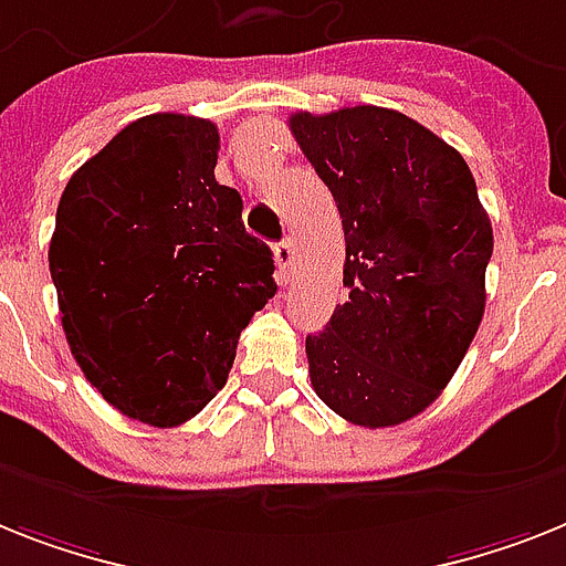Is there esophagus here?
<instances>
[{
	"mask_svg": "<svg viewBox=\"0 0 566 566\" xmlns=\"http://www.w3.org/2000/svg\"><path fill=\"white\" fill-rule=\"evenodd\" d=\"M274 263H277V280L280 283H286L289 280V269L294 263V242L283 240L274 245Z\"/></svg>",
	"mask_w": 566,
	"mask_h": 566,
	"instance_id": "1",
	"label": "esophagus"
}]
</instances>
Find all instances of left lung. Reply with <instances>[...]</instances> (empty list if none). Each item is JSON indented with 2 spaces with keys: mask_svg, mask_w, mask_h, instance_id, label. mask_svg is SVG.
<instances>
[{
  "mask_svg": "<svg viewBox=\"0 0 566 566\" xmlns=\"http://www.w3.org/2000/svg\"><path fill=\"white\" fill-rule=\"evenodd\" d=\"M338 205L349 297L306 338L315 394L353 424L422 413L460 367L485 310L494 237L465 158L381 106L289 118Z\"/></svg>",
  "mask_w": 566,
  "mask_h": 566,
  "instance_id": "8db88e82",
  "label": "left lung"
}]
</instances>
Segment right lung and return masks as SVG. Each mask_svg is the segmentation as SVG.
Segmentation results:
<instances>
[{
    "instance_id": "add662e5",
    "label": "right lung",
    "mask_w": 566,
    "mask_h": 566,
    "mask_svg": "<svg viewBox=\"0 0 566 566\" xmlns=\"http://www.w3.org/2000/svg\"><path fill=\"white\" fill-rule=\"evenodd\" d=\"M219 129L158 112L74 172L49 269L74 361L124 417L188 422L226 387L237 340L274 297L272 249L213 176Z\"/></svg>"
}]
</instances>
